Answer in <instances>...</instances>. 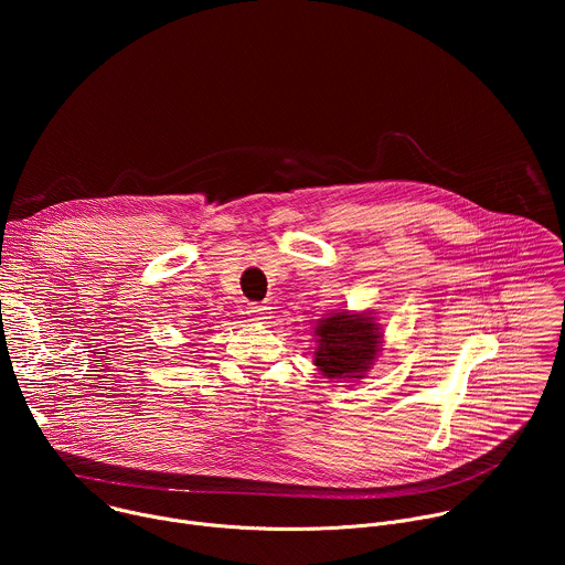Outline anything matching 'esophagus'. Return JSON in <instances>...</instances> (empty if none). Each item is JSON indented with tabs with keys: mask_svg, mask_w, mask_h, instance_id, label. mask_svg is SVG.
I'll return each instance as SVG.
<instances>
[{
	"mask_svg": "<svg viewBox=\"0 0 565 565\" xmlns=\"http://www.w3.org/2000/svg\"><path fill=\"white\" fill-rule=\"evenodd\" d=\"M248 315L253 317V321H259V324H264L266 319L273 317V308L266 306V303H250L248 306Z\"/></svg>",
	"mask_w": 565,
	"mask_h": 565,
	"instance_id": "obj_1",
	"label": "esophagus"
}]
</instances>
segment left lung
<instances>
[{
  "mask_svg": "<svg viewBox=\"0 0 565 565\" xmlns=\"http://www.w3.org/2000/svg\"><path fill=\"white\" fill-rule=\"evenodd\" d=\"M312 364L333 382L366 377L382 353L384 333L373 310H335L315 321Z\"/></svg>",
  "mask_w": 565,
  "mask_h": 565,
  "instance_id": "8db88e82",
  "label": "left lung"
}]
</instances>
